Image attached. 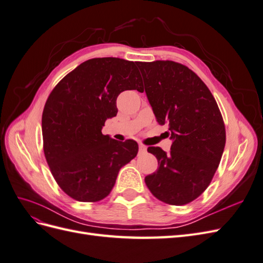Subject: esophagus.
Listing matches in <instances>:
<instances>
[{"mask_svg": "<svg viewBox=\"0 0 263 263\" xmlns=\"http://www.w3.org/2000/svg\"><path fill=\"white\" fill-rule=\"evenodd\" d=\"M139 150H140V151H146V150H147V147H146L145 145L140 144V145H139Z\"/></svg>", "mask_w": 263, "mask_h": 263, "instance_id": "1", "label": "esophagus"}]
</instances>
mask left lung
Returning <instances> with one entry per match:
<instances>
[{
  "instance_id": "left-lung-1",
  "label": "left lung",
  "mask_w": 263,
  "mask_h": 263,
  "mask_svg": "<svg viewBox=\"0 0 263 263\" xmlns=\"http://www.w3.org/2000/svg\"><path fill=\"white\" fill-rule=\"evenodd\" d=\"M136 65L157 122L169 126L173 139L169 153L148 147L159 168L145 182L161 202L189 204L208 189L218 168L226 142L224 119L209 87L186 66L171 60Z\"/></svg>"
}]
</instances>
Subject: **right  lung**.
Here are the masks:
<instances>
[{"label": "right lung", "instance_id": "add662e5", "mask_svg": "<svg viewBox=\"0 0 263 263\" xmlns=\"http://www.w3.org/2000/svg\"><path fill=\"white\" fill-rule=\"evenodd\" d=\"M142 90L134 61L93 58L53 87L42 117L44 154L60 189L79 202H99L112 191L119 169L137 156L138 144L102 134L116 116L123 91Z\"/></svg>", "mask_w": 263, "mask_h": 263}]
</instances>
